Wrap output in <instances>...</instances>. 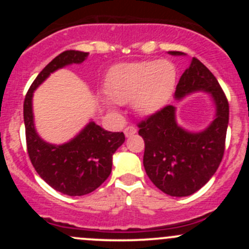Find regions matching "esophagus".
Segmentation results:
<instances>
[{
	"instance_id": "esophagus-1",
	"label": "esophagus",
	"mask_w": 249,
	"mask_h": 249,
	"mask_svg": "<svg viewBox=\"0 0 249 249\" xmlns=\"http://www.w3.org/2000/svg\"><path fill=\"white\" fill-rule=\"evenodd\" d=\"M137 132V127L134 126V125H130V126H126L124 130V134L126 137H130V136H134L135 134Z\"/></svg>"
}]
</instances>
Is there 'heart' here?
Segmentation results:
<instances>
[{
	"mask_svg": "<svg viewBox=\"0 0 249 249\" xmlns=\"http://www.w3.org/2000/svg\"><path fill=\"white\" fill-rule=\"evenodd\" d=\"M177 83V69L170 60L137 61L115 67L107 92L118 104L134 101L141 114H153L169 102Z\"/></svg>",
	"mask_w": 249,
	"mask_h": 249,
	"instance_id": "1",
	"label": "heart"
}]
</instances>
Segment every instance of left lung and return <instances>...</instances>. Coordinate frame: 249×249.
<instances>
[{"label": "left lung", "instance_id": "1", "mask_svg": "<svg viewBox=\"0 0 249 249\" xmlns=\"http://www.w3.org/2000/svg\"><path fill=\"white\" fill-rule=\"evenodd\" d=\"M182 55V52H170ZM205 90L214 99L217 117L200 134L177 125L175 107H162L137 124L144 141L143 166L149 179L165 194L188 196L202 188L222 162L229 123V102L212 72L194 57L176 88V97Z\"/></svg>", "mask_w": 249, "mask_h": 249}]
</instances>
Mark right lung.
I'll return each mask as SVG.
<instances>
[{"mask_svg": "<svg viewBox=\"0 0 249 249\" xmlns=\"http://www.w3.org/2000/svg\"><path fill=\"white\" fill-rule=\"evenodd\" d=\"M88 53L65 50L53 59L34 80L24 100V123L26 148L31 164L53 189L82 196L94 192L108 178L112 171V157L124 143L123 132H110L95 123H89L79 135L69 143L53 145L38 137L32 117L34 90L52 72L70 64H80Z\"/></svg>", "mask_w": 249, "mask_h": 249, "instance_id": "obj_1", "label": "right lung"}]
</instances>
